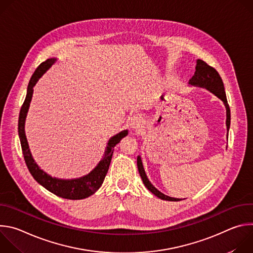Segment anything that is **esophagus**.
<instances>
[{
	"label": "esophagus",
	"instance_id": "1",
	"mask_svg": "<svg viewBox=\"0 0 253 253\" xmlns=\"http://www.w3.org/2000/svg\"><path fill=\"white\" fill-rule=\"evenodd\" d=\"M143 123V119L139 114L133 115L130 119H129V126L132 130H137L142 126Z\"/></svg>",
	"mask_w": 253,
	"mask_h": 253
}]
</instances>
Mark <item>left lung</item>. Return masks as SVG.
<instances>
[{"mask_svg":"<svg viewBox=\"0 0 253 253\" xmlns=\"http://www.w3.org/2000/svg\"><path fill=\"white\" fill-rule=\"evenodd\" d=\"M189 84L192 86H198V87L205 88V89L209 90L210 92H212L215 96H217L220 100L223 101L225 108H226V126H227V132H228L229 127H230V109H229V105H228L227 99H226L224 85H223L220 75L218 74V72L216 71L213 67L209 66L206 62H204L202 60H197L196 67H195V73L192 76V78L189 80ZM227 136H228V134H227ZM137 167H138V171L142 178V181H143L144 185H145L146 188L150 192H152L155 196H157L163 200H168V201L181 200L179 198H174V197H170V196L163 194L156 187H154L153 184H151L149 179L147 178L145 170H144V168H143V164H142V160H141L140 156L137 157Z\"/></svg>","mask_w":253,"mask_h":253,"instance_id":"1","label":"left lung"}]
</instances>
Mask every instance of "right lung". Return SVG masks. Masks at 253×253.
Here are the masks:
<instances>
[{
	"label": "right lung",
	"instance_id": "add662e5",
	"mask_svg": "<svg viewBox=\"0 0 253 253\" xmlns=\"http://www.w3.org/2000/svg\"><path fill=\"white\" fill-rule=\"evenodd\" d=\"M56 62V59H48L40 66L36 69L34 74L31 77V80L28 85L27 95L25 101L22 105L20 115H19V123H18V132L21 141V147L24 155L25 162L27 167L34 177V179L43 187H45L50 192L54 193L55 195L71 200H78L84 199L91 195H93L102 185L105 176L109 169V165L111 163L114 147L124 138L127 134V130H123L122 132L118 133L117 135L113 136L109 142H108V146L105 151L104 158L99 162V164L92 170L89 174L75 179H60L56 177H52L51 175L47 174L44 170H42L37 163L32 157V154L29 149L28 141L25 134V121L26 116L29 110L30 102L33 96V87L38 82V80L42 77L45 72Z\"/></svg>",
	"mask_w": 253,
	"mask_h": 253
}]
</instances>
